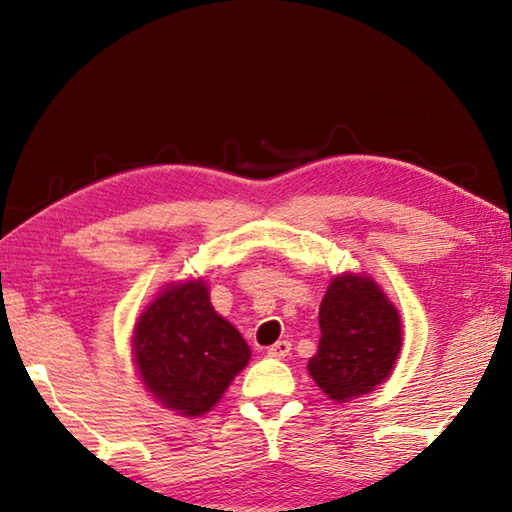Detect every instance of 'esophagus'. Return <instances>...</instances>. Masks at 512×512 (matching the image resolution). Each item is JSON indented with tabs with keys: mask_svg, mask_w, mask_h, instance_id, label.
Listing matches in <instances>:
<instances>
[{
	"mask_svg": "<svg viewBox=\"0 0 512 512\" xmlns=\"http://www.w3.org/2000/svg\"><path fill=\"white\" fill-rule=\"evenodd\" d=\"M290 350H292V343H290V341H277L275 345L268 347V356L284 358V356L290 354Z\"/></svg>",
	"mask_w": 512,
	"mask_h": 512,
	"instance_id": "34e87169",
	"label": "esophagus"
}]
</instances>
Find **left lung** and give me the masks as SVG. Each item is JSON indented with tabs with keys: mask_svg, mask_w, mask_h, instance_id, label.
Listing matches in <instances>:
<instances>
[{
	"mask_svg": "<svg viewBox=\"0 0 512 512\" xmlns=\"http://www.w3.org/2000/svg\"><path fill=\"white\" fill-rule=\"evenodd\" d=\"M319 328L308 372L325 396L347 402L389 378L402 345L400 314L372 277L336 275L321 301Z\"/></svg>",
	"mask_w": 512,
	"mask_h": 512,
	"instance_id": "left-lung-1",
	"label": "left lung"
}]
</instances>
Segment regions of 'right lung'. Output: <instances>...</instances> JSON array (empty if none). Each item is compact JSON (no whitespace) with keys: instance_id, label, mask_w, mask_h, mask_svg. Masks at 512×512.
Returning a JSON list of instances; mask_svg holds the SVG:
<instances>
[{"instance_id":"add662e5","label":"right lung","mask_w":512,"mask_h":512,"mask_svg":"<svg viewBox=\"0 0 512 512\" xmlns=\"http://www.w3.org/2000/svg\"><path fill=\"white\" fill-rule=\"evenodd\" d=\"M132 347L145 387L187 418L211 411L250 358L244 336L213 310L202 279L162 290L140 314Z\"/></svg>"}]
</instances>
